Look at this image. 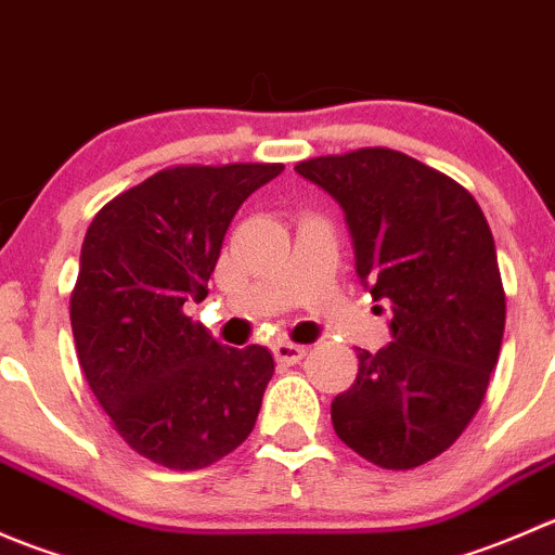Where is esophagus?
<instances>
[{
	"label": "esophagus",
	"mask_w": 555,
	"mask_h": 555,
	"mask_svg": "<svg viewBox=\"0 0 555 555\" xmlns=\"http://www.w3.org/2000/svg\"><path fill=\"white\" fill-rule=\"evenodd\" d=\"M273 357H276V362H282V365H298L306 357V346L279 340V344H273Z\"/></svg>",
	"instance_id": "1"
}]
</instances>
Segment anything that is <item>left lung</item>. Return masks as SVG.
<instances>
[{"mask_svg": "<svg viewBox=\"0 0 555 555\" xmlns=\"http://www.w3.org/2000/svg\"><path fill=\"white\" fill-rule=\"evenodd\" d=\"M295 171L338 201L362 284L391 304V344L357 349V382L330 405L335 435L384 469L418 467L467 429L500 360L505 289L489 222L462 184L389 147Z\"/></svg>", "mask_w": 555, "mask_h": 555, "instance_id": "left-lung-1", "label": "left lung"}]
</instances>
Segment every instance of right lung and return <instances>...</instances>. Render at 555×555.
Masks as SVG:
<instances>
[{
    "instance_id": "right-lung-1",
    "label": "right lung",
    "mask_w": 555,
    "mask_h": 555,
    "mask_svg": "<svg viewBox=\"0 0 555 555\" xmlns=\"http://www.w3.org/2000/svg\"><path fill=\"white\" fill-rule=\"evenodd\" d=\"M282 164L173 166L93 217L69 317L77 360L112 427L169 469H201L249 438L273 357L231 349L184 313L209 276L238 206Z\"/></svg>"
}]
</instances>
